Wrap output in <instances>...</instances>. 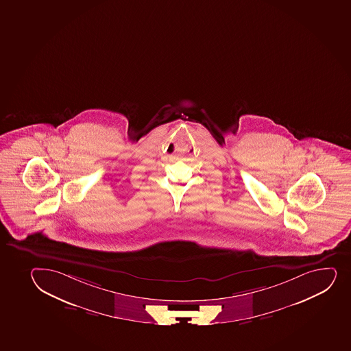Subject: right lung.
I'll return each mask as SVG.
<instances>
[{"label":"right lung","mask_w":351,"mask_h":351,"mask_svg":"<svg viewBox=\"0 0 351 351\" xmlns=\"http://www.w3.org/2000/svg\"><path fill=\"white\" fill-rule=\"evenodd\" d=\"M222 143H224V139L222 138V141H220V145H222Z\"/></svg>","instance_id":"1"}]
</instances>
